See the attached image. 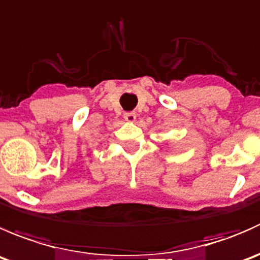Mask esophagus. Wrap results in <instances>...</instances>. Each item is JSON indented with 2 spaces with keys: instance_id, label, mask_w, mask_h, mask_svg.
I'll return each mask as SVG.
<instances>
[{
  "instance_id": "1",
  "label": "esophagus",
  "mask_w": 260,
  "mask_h": 260,
  "mask_svg": "<svg viewBox=\"0 0 260 260\" xmlns=\"http://www.w3.org/2000/svg\"><path fill=\"white\" fill-rule=\"evenodd\" d=\"M124 119L127 120V122L133 123L137 119V114H136L135 112H128V113H124Z\"/></svg>"
}]
</instances>
